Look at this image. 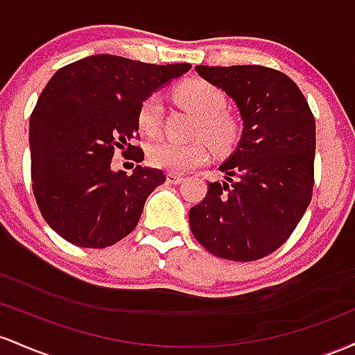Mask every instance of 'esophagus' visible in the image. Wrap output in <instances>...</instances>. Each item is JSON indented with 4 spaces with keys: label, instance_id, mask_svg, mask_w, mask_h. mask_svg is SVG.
<instances>
[{
    "label": "esophagus",
    "instance_id": "1",
    "mask_svg": "<svg viewBox=\"0 0 355 355\" xmlns=\"http://www.w3.org/2000/svg\"><path fill=\"white\" fill-rule=\"evenodd\" d=\"M166 179H167V182H169V184H179V182L184 181V178L179 176V174H173V173L167 174Z\"/></svg>",
    "mask_w": 355,
    "mask_h": 355
}]
</instances>
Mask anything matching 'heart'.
Instances as JSON below:
<instances>
[{
	"instance_id": "obj_1",
	"label": "heart",
	"mask_w": 355,
	"mask_h": 355,
	"mask_svg": "<svg viewBox=\"0 0 355 355\" xmlns=\"http://www.w3.org/2000/svg\"><path fill=\"white\" fill-rule=\"evenodd\" d=\"M174 98L184 109L196 115L193 135L202 137L218 153L228 150L240 137V124L233 115L225 112L226 97L223 92L206 80L179 83ZM162 122V101L159 95H149L137 112L139 129L146 135H156ZM209 153L202 142L176 144L171 141L153 142L147 149V159L157 169L182 174L206 164Z\"/></svg>"
}]
</instances>
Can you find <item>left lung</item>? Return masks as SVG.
<instances>
[{
  "label": "left lung",
  "instance_id": "8db88e82",
  "mask_svg": "<svg viewBox=\"0 0 355 355\" xmlns=\"http://www.w3.org/2000/svg\"><path fill=\"white\" fill-rule=\"evenodd\" d=\"M194 70L234 102L243 130L220 166L225 181L209 182L206 198L189 209L191 231L214 257L258 260L284 245L310 205L315 119L282 71L260 65Z\"/></svg>",
  "mask_w": 355,
  "mask_h": 355
}]
</instances>
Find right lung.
Segmentation results:
<instances>
[{"instance_id":"1","label":"right lung","mask_w":355,"mask_h":355,"mask_svg":"<svg viewBox=\"0 0 355 355\" xmlns=\"http://www.w3.org/2000/svg\"><path fill=\"white\" fill-rule=\"evenodd\" d=\"M189 69L101 53L50 78L30 117L31 181L43 218L63 240L105 248L137 226L147 196L166 176L142 166L130 176L114 171V153L142 162L144 153L132 146L139 107Z\"/></svg>"}]
</instances>
